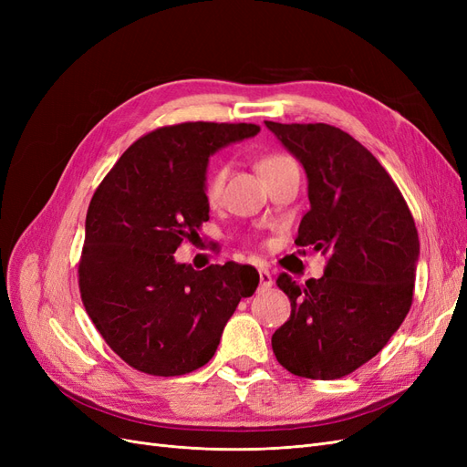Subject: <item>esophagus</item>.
<instances>
[{"label": "esophagus", "mask_w": 467, "mask_h": 467, "mask_svg": "<svg viewBox=\"0 0 467 467\" xmlns=\"http://www.w3.org/2000/svg\"><path fill=\"white\" fill-rule=\"evenodd\" d=\"M259 278H261V288H271L273 286V275L268 268H259Z\"/></svg>", "instance_id": "34e87169"}]
</instances>
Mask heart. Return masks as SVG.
<instances>
[{
    "instance_id": "1",
    "label": "heart",
    "mask_w": 467,
    "mask_h": 467,
    "mask_svg": "<svg viewBox=\"0 0 467 467\" xmlns=\"http://www.w3.org/2000/svg\"><path fill=\"white\" fill-rule=\"evenodd\" d=\"M292 160L285 158V155H268V158L259 161V173L265 175L266 171H271V169L282 165V163H288ZM223 181H225V169L223 167H212L206 181H204V196L208 202H216L222 194V187H223Z\"/></svg>"
}]
</instances>
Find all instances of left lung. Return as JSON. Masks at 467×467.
<instances>
[{"instance_id": "8db88e82", "label": "left lung", "mask_w": 467, "mask_h": 467, "mask_svg": "<svg viewBox=\"0 0 467 467\" xmlns=\"http://www.w3.org/2000/svg\"><path fill=\"white\" fill-rule=\"evenodd\" d=\"M304 167L309 210L296 245L327 257L321 278L280 275L292 314L273 350L300 378L335 379L374 358L413 302L419 263L415 220L374 155L335 126L265 120Z\"/></svg>"}]
</instances>
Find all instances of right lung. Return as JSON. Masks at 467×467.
I'll list each match as a JSON object with an SVG mask.
<instances>
[{
    "label": "right lung",
    "mask_w": 467,
    "mask_h": 467,
    "mask_svg": "<svg viewBox=\"0 0 467 467\" xmlns=\"http://www.w3.org/2000/svg\"><path fill=\"white\" fill-rule=\"evenodd\" d=\"M257 124L185 122L140 138L95 191L79 290L97 331L132 368L181 376L204 366L242 298L259 286L249 265L194 271L175 261L210 218V155L259 134Z\"/></svg>",
    "instance_id": "1"
}]
</instances>
